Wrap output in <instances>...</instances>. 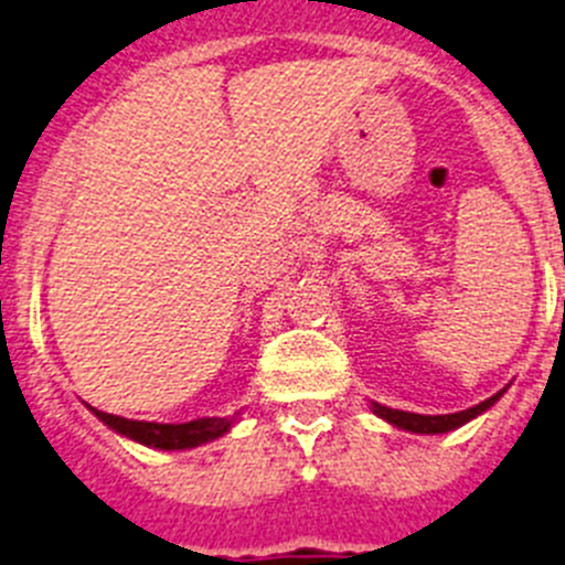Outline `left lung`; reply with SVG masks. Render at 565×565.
Returning a JSON list of instances; mask_svg holds the SVG:
<instances>
[{
    "instance_id": "left-lung-1",
    "label": "left lung",
    "mask_w": 565,
    "mask_h": 565,
    "mask_svg": "<svg viewBox=\"0 0 565 565\" xmlns=\"http://www.w3.org/2000/svg\"><path fill=\"white\" fill-rule=\"evenodd\" d=\"M501 396H503V391L495 393V396H492V398H487V402L476 404V407H469V411L447 413V416H422V413L393 411V407H384V404H376V402H373V413H376L379 418H384V422H387V424H393V427H398V430L422 433V436H438V433L458 430L461 424L472 422V418H476V416L487 413L489 407H492V404H495Z\"/></svg>"
}]
</instances>
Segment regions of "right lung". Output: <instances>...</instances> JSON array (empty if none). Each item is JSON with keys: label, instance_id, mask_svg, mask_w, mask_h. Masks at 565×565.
Wrapping results in <instances>:
<instances>
[{"label": "right lung", "instance_id": "right-lung-1", "mask_svg": "<svg viewBox=\"0 0 565 565\" xmlns=\"http://www.w3.org/2000/svg\"><path fill=\"white\" fill-rule=\"evenodd\" d=\"M96 413L98 422H104L109 430L118 436L132 438V441L143 444V447H154V450H192L201 444L221 438L223 433L232 430V418H194L186 424H158V422H132V418L113 416V413H102L96 407H89Z\"/></svg>", "mask_w": 565, "mask_h": 565}]
</instances>
